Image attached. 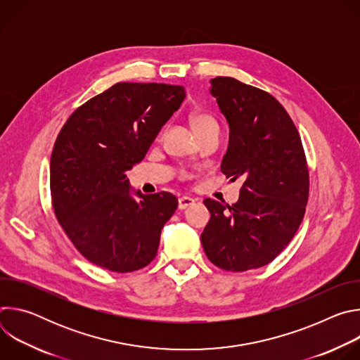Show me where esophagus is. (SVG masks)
<instances>
[{
    "label": "esophagus",
    "mask_w": 360,
    "mask_h": 360,
    "mask_svg": "<svg viewBox=\"0 0 360 360\" xmlns=\"http://www.w3.org/2000/svg\"><path fill=\"white\" fill-rule=\"evenodd\" d=\"M193 199L192 198H189V196H181L179 199H178V208L179 210H186L188 207H191V205H193Z\"/></svg>",
    "instance_id": "34e87169"
}]
</instances>
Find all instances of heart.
<instances>
[{
  "label": "heart",
  "instance_id": "obj_1",
  "mask_svg": "<svg viewBox=\"0 0 360 360\" xmlns=\"http://www.w3.org/2000/svg\"><path fill=\"white\" fill-rule=\"evenodd\" d=\"M214 124H217V122L208 114H193V115H191V125H192L195 132H199V131L205 129L210 125H214Z\"/></svg>",
  "mask_w": 360,
  "mask_h": 360
}]
</instances>
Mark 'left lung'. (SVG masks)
Listing matches in <instances>:
<instances>
[{"label":"left lung","instance_id":"8db88e82","mask_svg":"<svg viewBox=\"0 0 360 360\" xmlns=\"http://www.w3.org/2000/svg\"><path fill=\"white\" fill-rule=\"evenodd\" d=\"M211 84L229 124L221 171L243 185L231 207L203 200L211 219L200 240L214 265L243 272L272 262L295 236L309 198V169L300 135L275 96L231 77Z\"/></svg>","mask_w":360,"mask_h":360}]
</instances>
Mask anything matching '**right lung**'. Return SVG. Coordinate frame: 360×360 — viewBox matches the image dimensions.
<instances>
[{"label": "right lung", "mask_w": 360, "mask_h": 360, "mask_svg": "<svg viewBox=\"0 0 360 360\" xmlns=\"http://www.w3.org/2000/svg\"><path fill=\"white\" fill-rule=\"evenodd\" d=\"M184 98L181 85L118 82L78 107L61 128L51 153V199L61 228L91 264L127 274L157 256L178 199L138 191L135 200L125 172L143 160Z\"/></svg>", "instance_id": "1"}]
</instances>
